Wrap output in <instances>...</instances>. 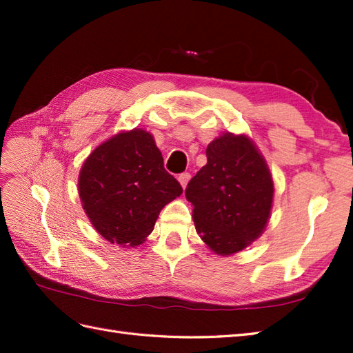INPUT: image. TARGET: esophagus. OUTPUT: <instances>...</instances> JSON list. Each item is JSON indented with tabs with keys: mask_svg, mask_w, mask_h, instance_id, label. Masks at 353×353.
Returning a JSON list of instances; mask_svg holds the SVG:
<instances>
[{
	"mask_svg": "<svg viewBox=\"0 0 353 353\" xmlns=\"http://www.w3.org/2000/svg\"><path fill=\"white\" fill-rule=\"evenodd\" d=\"M177 179H179V182H181L182 188H186V185H188L190 179H191V174H190V172H182V174H179Z\"/></svg>",
	"mask_w": 353,
	"mask_h": 353,
	"instance_id": "34e87169",
	"label": "esophagus"
}]
</instances>
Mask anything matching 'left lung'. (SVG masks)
<instances>
[{
	"instance_id": "8db88e82",
	"label": "left lung",
	"mask_w": 353,
	"mask_h": 353,
	"mask_svg": "<svg viewBox=\"0 0 353 353\" xmlns=\"http://www.w3.org/2000/svg\"><path fill=\"white\" fill-rule=\"evenodd\" d=\"M208 163L185 190L201 239L219 254L245 249L264 230L273 181L253 142L224 133L206 148Z\"/></svg>"
}]
</instances>
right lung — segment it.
<instances>
[{"label": "right lung", "instance_id": "add662e5", "mask_svg": "<svg viewBox=\"0 0 353 353\" xmlns=\"http://www.w3.org/2000/svg\"><path fill=\"white\" fill-rule=\"evenodd\" d=\"M182 192L181 183L163 168L153 137L141 129L103 142L79 176V194L92 226L119 245L144 241L162 208Z\"/></svg>", "mask_w": 353, "mask_h": 353}]
</instances>
